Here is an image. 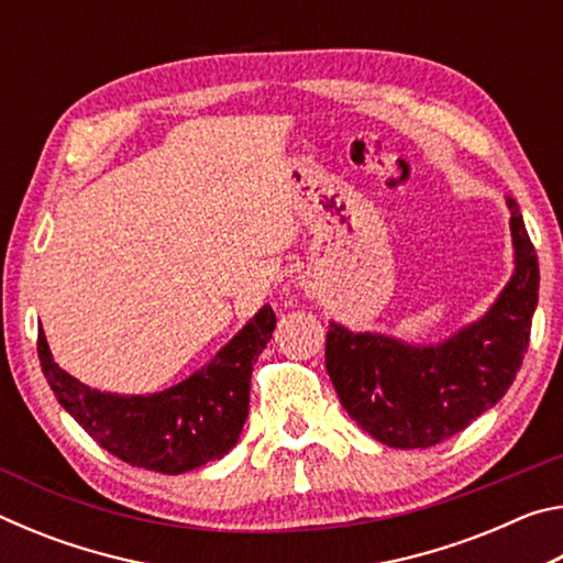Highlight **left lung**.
<instances>
[{"label": "left lung", "mask_w": 563, "mask_h": 563, "mask_svg": "<svg viewBox=\"0 0 563 563\" xmlns=\"http://www.w3.org/2000/svg\"><path fill=\"white\" fill-rule=\"evenodd\" d=\"M507 203L517 271L479 322L432 347L330 325L328 375L347 415L377 442L424 450L450 440L517 377L539 300V261L519 203L511 196Z\"/></svg>", "instance_id": "left-lung-1"}]
</instances>
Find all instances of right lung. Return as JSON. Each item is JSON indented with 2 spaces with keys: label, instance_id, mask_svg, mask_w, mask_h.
Wrapping results in <instances>:
<instances>
[{
  "label": "right lung",
  "instance_id": "right-lung-1",
  "mask_svg": "<svg viewBox=\"0 0 563 563\" xmlns=\"http://www.w3.org/2000/svg\"><path fill=\"white\" fill-rule=\"evenodd\" d=\"M273 330L275 312L265 305L206 367L146 397L99 393L66 375L52 360L44 330L36 352L59 405L103 450L131 466L180 474L221 460L235 446L251 402L253 365Z\"/></svg>",
  "mask_w": 563,
  "mask_h": 563
}]
</instances>
